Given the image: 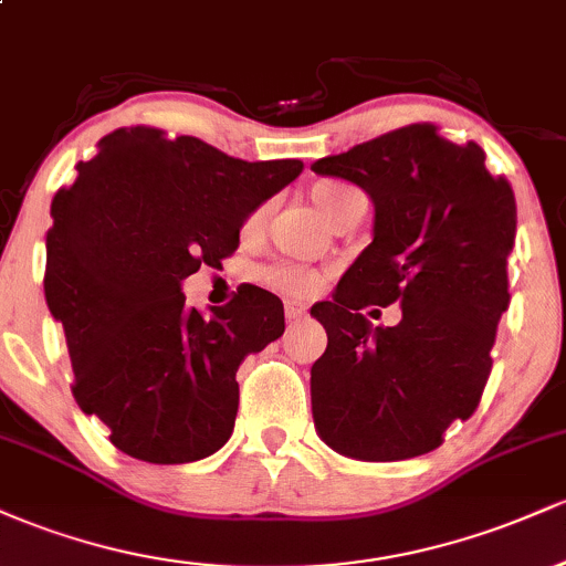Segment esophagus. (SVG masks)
Returning a JSON list of instances; mask_svg holds the SVG:
<instances>
[{
    "label": "esophagus",
    "mask_w": 566,
    "mask_h": 566,
    "mask_svg": "<svg viewBox=\"0 0 566 566\" xmlns=\"http://www.w3.org/2000/svg\"><path fill=\"white\" fill-rule=\"evenodd\" d=\"M284 314H287V319H290V322L303 319L305 305H303V303H297V301H287V303H284Z\"/></svg>",
    "instance_id": "34e87169"
}]
</instances>
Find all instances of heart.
<instances>
[{"instance_id":"1","label":"heart","mask_w":566,"mask_h":566,"mask_svg":"<svg viewBox=\"0 0 566 566\" xmlns=\"http://www.w3.org/2000/svg\"><path fill=\"white\" fill-rule=\"evenodd\" d=\"M354 191L356 188L337 184V180H319V184L311 188V201H314L316 210H319L324 218H329L335 207ZM265 218H269V205L255 207V210L247 216L242 226L244 237H255V233H261V229L265 226ZM261 279L269 284V287L290 292V295H308V292H314L316 284H319V274H316V271L303 269V265H295V263L269 265V269L261 271Z\"/></svg>"}]
</instances>
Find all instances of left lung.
I'll use <instances>...</instances> for the list:
<instances>
[{
	"label": "left lung",
	"mask_w": 566,
	"mask_h": 566,
	"mask_svg": "<svg viewBox=\"0 0 566 566\" xmlns=\"http://www.w3.org/2000/svg\"><path fill=\"white\" fill-rule=\"evenodd\" d=\"M365 188L373 242L333 301L311 308L327 350L311 367V409L324 444L391 463L426 454L479 407L495 329L509 308L516 199L476 143L409 125L311 165ZM402 305L396 328H373L365 304Z\"/></svg>",
	"instance_id": "1"
}]
</instances>
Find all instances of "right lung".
Returning <instances> with one entry per match:
<instances>
[{"label": "right lung", "mask_w": 566, "mask_h": 566, "mask_svg": "<svg viewBox=\"0 0 566 566\" xmlns=\"http://www.w3.org/2000/svg\"><path fill=\"white\" fill-rule=\"evenodd\" d=\"M301 170L138 125L101 138L55 193L44 297L66 333L76 405L116 450L178 465L229 441L237 369L282 337V301L247 284L201 316L180 284L229 258L247 216Z\"/></svg>", "instance_id": "obj_1"}]
</instances>
